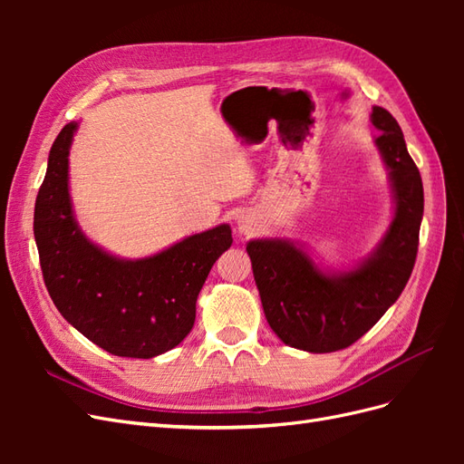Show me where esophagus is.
<instances>
[{
	"instance_id": "obj_1",
	"label": "esophagus",
	"mask_w": 464,
	"mask_h": 464,
	"mask_svg": "<svg viewBox=\"0 0 464 464\" xmlns=\"http://www.w3.org/2000/svg\"><path fill=\"white\" fill-rule=\"evenodd\" d=\"M237 230L242 234H251L256 232V218L249 217V215H242L237 217Z\"/></svg>"
}]
</instances>
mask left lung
Listing matches in <instances>:
<instances>
[{"mask_svg": "<svg viewBox=\"0 0 464 464\" xmlns=\"http://www.w3.org/2000/svg\"><path fill=\"white\" fill-rule=\"evenodd\" d=\"M375 145L389 170L395 217L370 257L353 271L325 273L300 246L280 237L247 244L263 312L288 346L323 354L354 344L397 302L418 254L424 188L397 120L373 106Z\"/></svg>", "mask_w": 464, "mask_h": 464, "instance_id": "1", "label": "left lung"}]
</instances>
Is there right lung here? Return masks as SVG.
Returning a JSON list of instances; mask_svg holds the SVG:
<instances>
[{
    "label": "right lung",
    "mask_w": 464,
    "mask_h": 464,
    "mask_svg": "<svg viewBox=\"0 0 464 464\" xmlns=\"http://www.w3.org/2000/svg\"><path fill=\"white\" fill-rule=\"evenodd\" d=\"M79 128L55 137L34 205L42 276L60 314L89 341L123 358H154L189 334L210 266L232 246L220 224L143 259H120L81 232L69 198V149Z\"/></svg>",
    "instance_id": "1"
}]
</instances>
